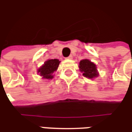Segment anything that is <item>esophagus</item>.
<instances>
[{
    "mask_svg": "<svg viewBox=\"0 0 132 132\" xmlns=\"http://www.w3.org/2000/svg\"><path fill=\"white\" fill-rule=\"evenodd\" d=\"M66 59H69V60H71V59H73V55H70L69 56V57H67Z\"/></svg>",
    "mask_w": 132,
    "mask_h": 132,
    "instance_id": "1",
    "label": "esophagus"
}]
</instances>
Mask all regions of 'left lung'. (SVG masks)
I'll return each instance as SVG.
<instances>
[{
    "mask_svg": "<svg viewBox=\"0 0 132 132\" xmlns=\"http://www.w3.org/2000/svg\"><path fill=\"white\" fill-rule=\"evenodd\" d=\"M79 70L82 72L83 76L88 79L98 77V72L97 70L96 65L94 63L91 62L88 59H83L79 62Z\"/></svg>",
    "mask_w": 132,
    "mask_h": 132,
    "instance_id": "1",
    "label": "left lung"
}]
</instances>
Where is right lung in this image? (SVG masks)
<instances>
[{
    "label": "right lung",
    "instance_id": "obj_1",
    "mask_svg": "<svg viewBox=\"0 0 132 132\" xmlns=\"http://www.w3.org/2000/svg\"><path fill=\"white\" fill-rule=\"evenodd\" d=\"M60 62L61 61H59V59H49L44 63L40 69H38L37 73L43 79H51L53 78V73L57 70Z\"/></svg>",
    "mask_w": 132,
    "mask_h": 132
}]
</instances>
